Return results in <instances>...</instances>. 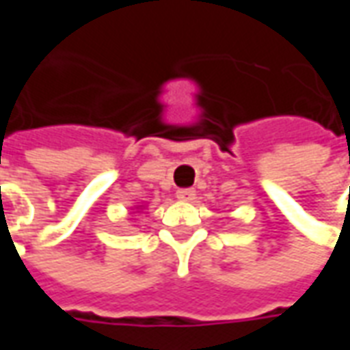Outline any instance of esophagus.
<instances>
[{
    "label": "esophagus",
    "instance_id": "34e87169",
    "mask_svg": "<svg viewBox=\"0 0 350 350\" xmlns=\"http://www.w3.org/2000/svg\"><path fill=\"white\" fill-rule=\"evenodd\" d=\"M176 197L180 198V200H193V198H195V189H189V187L178 189L176 191Z\"/></svg>",
    "mask_w": 350,
    "mask_h": 350
}]
</instances>
